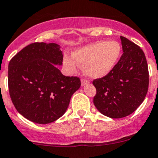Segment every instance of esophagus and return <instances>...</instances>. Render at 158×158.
<instances>
[{"mask_svg": "<svg viewBox=\"0 0 158 158\" xmlns=\"http://www.w3.org/2000/svg\"><path fill=\"white\" fill-rule=\"evenodd\" d=\"M89 83V81L87 79H85V78H82L81 79V85L82 86H84V85H88V84Z\"/></svg>", "mask_w": 158, "mask_h": 158, "instance_id": "34e87169", "label": "esophagus"}]
</instances>
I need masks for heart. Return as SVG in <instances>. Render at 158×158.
<instances>
[{
    "instance_id": "obj_1",
    "label": "heart",
    "mask_w": 158,
    "mask_h": 158,
    "mask_svg": "<svg viewBox=\"0 0 158 158\" xmlns=\"http://www.w3.org/2000/svg\"><path fill=\"white\" fill-rule=\"evenodd\" d=\"M122 55V47L117 40H99L87 44L73 52V56L65 55L66 67L75 71L79 63L85 65V72L92 78L107 75L118 64Z\"/></svg>"
}]
</instances>
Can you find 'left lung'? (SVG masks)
<instances>
[{
	"label": "left lung",
	"mask_w": 158,
	"mask_h": 158,
	"mask_svg": "<svg viewBox=\"0 0 158 158\" xmlns=\"http://www.w3.org/2000/svg\"><path fill=\"white\" fill-rule=\"evenodd\" d=\"M123 54L107 75L92 81L96 89L93 102L97 110L111 118L132 114L145 99L148 91L149 71L143 51L121 36Z\"/></svg>",
	"instance_id": "left-lung-1"
}]
</instances>
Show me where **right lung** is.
I'll return each mask as SVG.
<instances>
[{"label":"right lung","instance_id":"add662e5","mask_svg":"<svg viewBox=\"0 0 158 158\" xmlns=\"http://www.w3.org/2000/svg\"><path fill=\"white\" fill-rule=\"evenodd\" d=\"M63 59L58 44L35 42L10 60V97L17 111L30 121L48 124L59 119L80 88V78L64 76L56 66L62 64Z\"/></svg>","mask_w":158,"mask_h":158}]
</instances>
